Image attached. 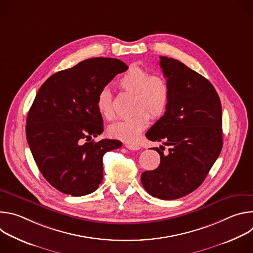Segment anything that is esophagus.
Masks as SVG:
<instances>
[{
	"label": "esophagus",
	"instance_id": "obj_1",
	"mask_svg": "<svg viewBox=\"0 0 253 253\" xmlns=\"http://www.w3.org/2000/svg\"><path fill=\"white\" fill-rule=\"evenodd\" d=\"M125 147L129 150H139L140 147L138 145H134V144H130V143H126Z\"/></svg>",
	"mask_w": 253,
	"mask_h": 253
}]
</instances>
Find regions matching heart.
<instances>
[{
    "label": "heart",
    "instance_id": "heart-1",
    "mask_svg": "<svg viewBox=\"0 0 253 253\" xmlns=\"http://www.w3.org/2000/svg\"><path fill=\"white\" fill-rule=\"evenodd\" d=\"M118 85L131 94H134V113L109 127L110 136L126 142H135L140 133L152 118L161 117L167 110L170 101V87L165 78L160 75H151L149 71L131 67L119 78ZM97 108L100 114L107 120L114 118L111 94L108 89H102L97 99Z\"/></svg>",
    "mask_w": 253,
    "mask_h": 253
}]
</instances>
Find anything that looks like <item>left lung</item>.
Segmentation results:
<instances>
[{
  "label": "left lung",
  "instance_id": "1",
  "mask_svg": "<svg viewBox=\"0 0 253 253\" xmlns=\"http://www.w3.org/2000/svg\"><path fill=\"white\" fill-rule=\"evenodd\" d=\"M170 87L164 115L147 131L151 141L168 146L153 148L160 155L158 168L141 174L143 187L163 200L183 197L197 189L218 158L222 145V110L212 84L178 60L160 57Z\"/></svg>",
  "mask_w": 253,
  "mask_h": 253
}]
</instances>
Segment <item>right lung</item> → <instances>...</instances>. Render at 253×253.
<instances>
[{"label": "right lung", "instance_id": "right-lung-1", "mask_svg": "<svg viewBox=\"0 0 253 253\" xmlns=\"http://www.w3.org/2000/svg\"><path fill=\"white\" fill-rule=\"evenodd\" d=\"M127 69L114 58L87 59L49 77L36 95L27 116V141L40 172L57 190L83 196L102 182L104 154L122 143L90 141L104 130L97 99Z\"/></svg>", "mask_w": 253, "mask_h": 253}]
</instances>
